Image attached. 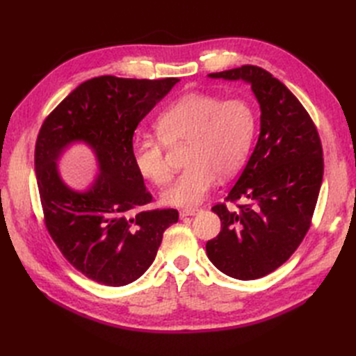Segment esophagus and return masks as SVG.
<instances>
[{
	"mask_svg": "<svg viewBox=\"0 0 356 356\" xmlns=\"http://www.w3.org/2000/svg\"><path fill=\"white\" fill-rule=\"evenodd\" d=\"M199 212V209H182L179 212V217L181 218H186V217H193V215H196Z\"/></svg>",
	"mask_w": 356,
	"mask_h": 356,
	"instance_id": "obj_1",
	"label": "esophagus"
}]
</instances>
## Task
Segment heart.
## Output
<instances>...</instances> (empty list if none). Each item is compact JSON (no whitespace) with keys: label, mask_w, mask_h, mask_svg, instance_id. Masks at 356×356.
Wrapping results in <instances>:
<instances>
[{"label":"heart","mask_w":356,"mask_h":356,"mask_svg":"<svg viewBox=\"0 0 356 356\" xmlns=\"http://www.w3.org/2000/svg\"><path fill=\"white\" fill-rule=\"evenodd\" d=\"M255 127L252 106L242 99L224 101L211 93L190 92L169 104L157 117L156 132L165 145L190 144L186 160L188 169L163 191L161 200L175 208L197 207L213 187L217 175L229 178L242 168ZM161 143L143 139L134 147L138 172L156 186H165L172 177Z\"/></svg>","instance_id":"1"}]
</instances>
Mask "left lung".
<instances>
[{"mask_svg":"<svg viewBox=\"0 0 356 356\" xmlns=\"http://www.w3.org/2000/svg\"><path fill=\"white\" fill-rule=\"evenodd\" d=\"M211 79L251 84L260 104V135L248 163L212 211L221 232L208 241L212 264L241 281L263 277L282 266L310 227L324 175L322 145L310 115L284 83L260 67L209 74Z\"/></svg>","mask_w":356,"mask_h":356,"instance_id":"obj_1","label":"left lung"}]
</instances>
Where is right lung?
<instances>
[{
	"instance_id": "obj_1",
	"label": "right lung",
	"mask_w": 356,
	"mask_h": 356,
	"mask_svg": "<svg viewBox=\"0 0 356 356\" xmlns=\"http://www.w3.org/2000/svg\"><path fill=\"white\" fill-rule=\"evenodd\" d=\"M178 79L136 80L101 75L81 83L42 123L35 174L46 227L62 255L95 282L123 286L154 261L177 209H141L153 200L134 161L139 122ZM95 154L99 175L84 192L61 179L57 161L72 143Z\"/></svg>"
}]
</instances>
